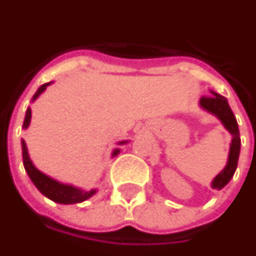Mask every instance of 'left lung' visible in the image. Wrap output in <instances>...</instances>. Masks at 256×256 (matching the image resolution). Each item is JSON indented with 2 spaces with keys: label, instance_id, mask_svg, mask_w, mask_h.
Segmentation results:
<instances>
[{
  "label": "left lung",
  "instance_id": "obj_1",
  "mask_svg": "<svg viewBox=\"0 0 256 256\" xmlns=\"http://www.w3.org/2000/svg\"><path fill=\"white\" fill-rule=\"evenodd\" d=\"M210 92H212L210 96H202L200 99V106L208 112H210V114H214V116H218L222 120V124H224V128L232 134L227 165L219 174L214 177V181H212V185H210L214 189L220 190L230 182L232 176L236 170L238 160H239V153H240V136H239V128H238L236 118H235V115L230 108L227 99L219 95V94L214 92V91H210Z\"/></svg>",
  "mask_w": 256,
  "mask_h": 256
}]
</instances>
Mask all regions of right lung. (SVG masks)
Masks as SVG:
<instances>
[{"instance_id":"add662e5","label":"right lung","mask_w":256,"mask_h":256,"mask_svg":"<svg viewBox=\"0 0 256 256\" xmlns=\"http://www.w3.org/2000/svg\"><path fill=\"white\" fill-rule=\"evenodd\" d=\"M50 84V83H46V84H42L40 88L37 90L36 94L33 95L32 100L37 99V96L42 92H44V90L46 88V86ZM30 116H32V111H30V108L28 107L26 114H25L24 124H22V128H28L29 124H30ZM21 144H22V161H24L25 170L28 173L29 178L32 180L33 184L36 185V188L38 189L46 198H50L52 202H58V204H76V202H84V200L90 198L94 193L96 192V189H91L88 192H86V190L75 188V186H72V185L62 184V182H58V181L54 180V178H50V177L46 176L44 173H42L38 169L34 168V165H33L30 158H29L28 149H26V145H25L24 140L21 141ZM122 144H126V141L120 142V145H122ZM118 153H120V149H115L114 152H112V157L116 156Z\"/></svg>"}]
</instances>
